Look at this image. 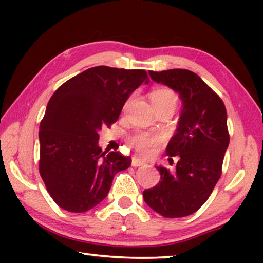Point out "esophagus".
Returning <instances> with one entry per match:
<instances>
[{
    "label": "esophagus",
    "mask_w": 263,
    "mask_h": 263,
    "mask_svg": "<svg viewBox=\"0 0 263 263\" xmlns=\"http://www.w3.org/2000/svg\"><path fill=\"white\" fill-rule=\"evenodd\" d=\"M142 165H145V161L143 160L138 159V158H133L132 159V166L138 167V166H142Z\"/></svg>",
    "instance_id": "34e87169"
}]
</instances>
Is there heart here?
<instances>
[{"mask_svg":"<svg viewBox=\"0 0 263 263\" xmlns=\"http://www.w3.org/2000/svg\"><path fill=\"white\" fill-rule=\"evenodd\" d=\"M152 98V103L154 105H163V104H171L175 105L177 104V96L174 91L168 88H159L156 89L151 96ZM129 142L134 148L138 151L140 154L143 156H149L154 152V148L161 142L160 136L149 135L147 133L140 132L136 134L132 135L129 138Z\"/></svg>","mask_w":263,"mask_h":263,"instance_id":"1","label":"heart"}]
</instances>
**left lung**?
<instances>
[{
	"mask_svg": "<svg viewBox=\"0 0 263 263\" xmlns=\"http://www.w3.org/2000/svg\"><path fill=\"white\" fill-rule=\"evenodd\" d=\"M148 73L153 81L177 92L183 107L177 130L166 147L167 156L178 157L176 171L156 166L160 181L143 190V200L165 218L186 217L206 202L220 178L230 142L228 115L220 97L193 71Z\"/></svg>",
	"mask_w": 263,
	"mask_h": 263,
	"instance_id": "1",
	"label": "left lung"
}]
</instances>
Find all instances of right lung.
<instances>
[{"label":"right lung","instance_id":"add662e5","mask_svg":"<svg viewBox=\"0 0 263 263\" xmlns=\"http://www.w3.org/2000/svg\"><path fill=\"white\" fill-rule=\"evenodd\" d=\"M149 79L142 69L98 66L60 86L39 127V172L61 208L84 213L109 194L117 172L132 164L120 152H103L98 132L120 117L129 96Z\"/></svg>","mask_w":263,"mask_h":263}]
</instances>
